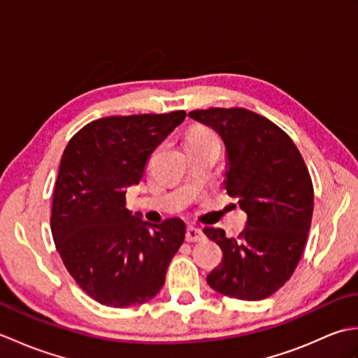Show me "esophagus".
<instances>
[{
  "mask_svg": "<svg viewBox=\"0 0 358 358\" xmlns=\"http://www.w3.org/2000/svg\"><path fill=\"white\" fill-rule=\"evenodd\" d=\"M204 238V234L200 229V227L196 226H189L187 231H186V241H201Z\"/></svg>",
  "mask_w": 358,
  "mask_h": 358,
  "instance_id": "esophagus-1",
  "label": "esophagus"
}]
</instances>
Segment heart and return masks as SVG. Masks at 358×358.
<instances>
[{"label": "heart", "instance_id": "obj_1", "mask_svg": "<svg viewBox=\"0 0 358 358\" xmlns=\"http://www.w3.org/2000/svg\"><path fill=\"white\" fill-rule=\"evenodd\" d=\"M214 132L210 131V129L204 127V126H195L191 129V132L187 134V141H201V140H208V138H214Z\"/></svg>", "mask_w": 358, "mask_h": 358}]
</instances>
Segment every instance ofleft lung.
<instances>
[{
    "label": "left lung",
    "mask_w": 358,
    "mask_h": 358,
    "mask_svg": "<svg viewBox=\"0 0 358 358\" xmlns=\"http://www.w3.org/2000/svg\"><path fill=\"white\" fill-rule=\"evenodd\" d=\"M189 117L223 138L226 191L248 214L237 237L218 227L203 229L223 250L208 285L238 300L268 299L292 277L308 240L314 186L305 159L283 129L252 110L210 108Z\"/></svg>",
    "instance_id": "left-lung-1"
}]
</instances>
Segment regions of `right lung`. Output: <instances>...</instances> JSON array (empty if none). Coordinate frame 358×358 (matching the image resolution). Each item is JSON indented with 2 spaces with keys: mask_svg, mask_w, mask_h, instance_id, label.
<instances>
[{
  "mask_svg": "<svg viewBox=\"0 0 358 358\" xmlns=\"http://www.w3.org/2000/svg\"><path fill=\"white\" fill-rule=\"evenodd\" d=\"M185 118V110L100 118L80 129L63 152L52 237L67 272L104 306L154 299L183 245V220L143 222L126 209V192L140 183L152 152Z\"/></svg>",
  "mask_w": 358,
  "mask_h": 358,
  "instance_id": "right-lung-1",
  "label": "right lung"
}]
</instances>
